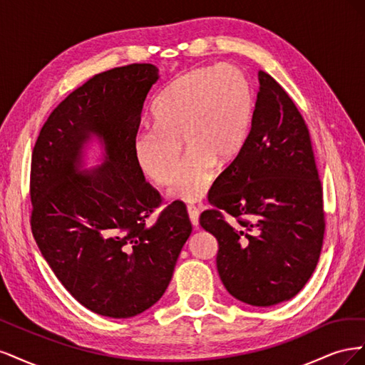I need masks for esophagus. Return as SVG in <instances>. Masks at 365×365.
<instances>
[{"mask_svg": "<svg viewBox=\"0 0 365 365\" xmlns=\"http://www.w3.org/2000/svg\"><path fill=\"white\" fill-rule=\"evenodd\" d=\"M187 213H189V217H190V222L192 225L196 228L197 225H200V210H197L196 207L193 205H189L187 207Z\"/></svg>", "mask_w": 365, "mask_h": 365, "instance_id": "34e87169", "label": "esophagus"}]
</instances>
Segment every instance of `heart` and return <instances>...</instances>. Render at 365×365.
<instances>
[{
	"label": "heart",
	"mask_w": 365,
	"mask_h": 365,
	"mask_svg": "<svg viewBox=\"0 0 365 365\" xmlns=\"http://www.w3.org/2000/svg\"><path fill=\"white\" fill-rule=\"evenodd\" d=\"M251 88L235 65L196 68L173 81L153 108V126L141 128L132 143L141 172L168 184L181 153L169 195L184 202L205 196L215 178V163L224 165L244 145L251 118Z\"/></svg>",
	"instance_id": "1"
}]
</instances>
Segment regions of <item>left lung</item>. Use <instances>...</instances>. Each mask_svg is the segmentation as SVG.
Wrapping results in <instances>:
<instances>
[{
    "label": "left lung",
    "mask_w": 365,
    "mask_h": 365,
    "mask_svg": "<svg viewBox=\"0 0 365 365\" xmlns=\"http://www.w3.org/2000/svg\"><path fill=\"white\" fill-rule=\"evenodd\" d=\"M251 128L210 190L201 227L219 244L225 289L251 306H274L303 289L324 237L323 189L311 137L292 98L259 71ZM225 211L237 219L228 225Z\"/></svg>",
    "instance_id": "8db88e82"
}]
</instances>
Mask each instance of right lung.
<instances>
[{"label":"right lung","instance_id":"1","mask_svg":"<svg viewBox=\"0 0 365 365\" xmlns=\"http://www.w3.org/2000/svg\"><path fill=\"white\" fill-rule=\"evenodd\" d=\"M152 63L96 74L43 123L31 155V233L58 280L77 302L109 318L135 317L168 289L192 233L184 205L161 204L134 158L132 143L153 83ZM97 139L104 161L83 170Z\"/></svg>","mask_w":365,"mask_h":365}]
</instances>
